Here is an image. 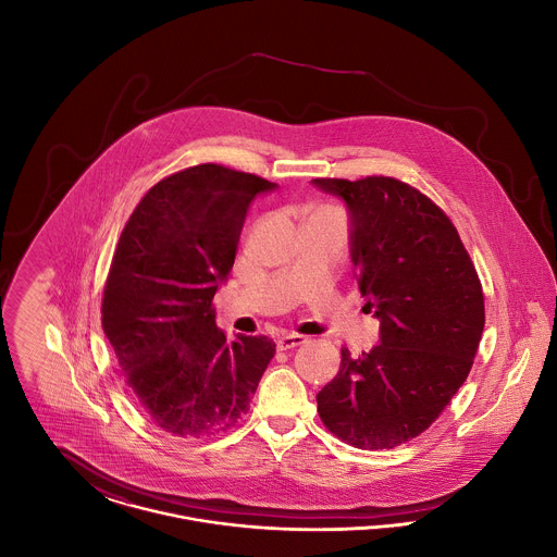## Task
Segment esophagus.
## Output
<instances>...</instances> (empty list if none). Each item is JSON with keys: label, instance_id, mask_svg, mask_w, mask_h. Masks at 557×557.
<instances>
[{"label": "esophagus", "instance_id": "esophagus-1", "mask_svg": "<svg viewBox=\"0 0 557 557\" xmlns=\"http://www.w3.org/2000/svg\"><path fill=\"white\" fill-rule=\"evenodd\" d=\"M305 343H307V338H305V336H298V334H288V336H282V338L277 341V350H290V348L305 345Z\"/></svg>", "mask_w": 557, "mask_h": 557}]
</instances>
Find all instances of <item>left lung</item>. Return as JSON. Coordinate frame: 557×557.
Segmentation results:
<instances>
[{
    "mask_svg": "<svg viewBox=\"0 0 557 557\" xmlns=\"http://www.w3.org/2000/svg\"><path fill=\"white\" fill-rule=\"evenodd\" d=\"M350 212V257L380 345L350 355L318 395L323 425L357 449H393L436 422L466 382L484 330V294L455 225L405 182L313 180Z\"/></svg>",
    "mask_w": 557,
    "mask_h": 557,
    "instance_id": "left-lung-1",
    "label": "left lung"
}]
</instances>
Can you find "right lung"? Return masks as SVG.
Masks as SVG:
<instances>
[{
	"label": "right lung",
	"instance_id": "add662e5",
	"mask_svg": "<svg viewBox=\"0 0 557 557\" xmlns=\"http://www.w3.org/2000/svg\"><path fill=\"white\" fill-rule=\"evenodd\" d=\"M273 187L223 164H196L150 187L121 232L102 327L133 397L173 436L238 424L275 355L267 336L227 341L212 307L250 202Z\"/></svg>",
	"mask_w": 557,
	"mask_h": 557
}]
</instances>
